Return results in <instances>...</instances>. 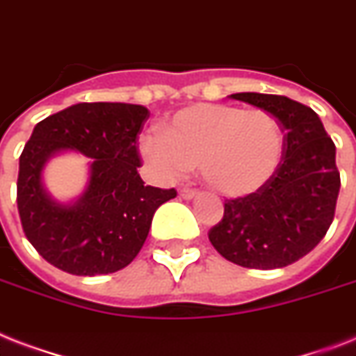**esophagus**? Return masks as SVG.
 <instances>
[{
  "mask_svg": "<svg viewBox=\"0 0 356 356\" xmlns=\"http://www.w3.org/2000/svg\"><path fill=\"white\" fill-rule=\"evenodd\" d=\"M178 193H180V197L186 198V200H191V198L198 197L197 189H189V187H181V189Z\"/></svg>",
  "mask_w": 356,
  "mask_h": 356,
  "instance_id": "1",
  "label": "esophagus"
}]
</instances>
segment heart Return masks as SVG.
<instances>
[{
	"instance_id": "obj_1",
	"label": "heart",
	"mask_w": 356,
	"mask_h": 356,
	"mask_svg": "<svg viewBox=\"0 0 356 356\" xmlns=\"http://www.w3.org/2000/svg\"><path fill=\"white\" fill-rule=\"evenodd\" d=\"M137 148L161 180H176L198 165L213 191L238 198L260 191L277 175L284 131L264 109L197 104L175 113L163 131H143Z\"/></svg>"
}]
</instances>
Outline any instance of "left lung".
I'll return each mask as SVG.
<instances>
[{
  "mask_svg": "<svg viewBox=\"0 0 356 356\" xmlns=\"http://www.w3.org/2000/svg\"><path fill=\"white\" fill-rule=\"evenodd\" d=\"M230 98L277 117L284 156L260 191L225 202V216L209 230V241L222 258L241 267L290 266L323 239L334 219L340 191L334 143L316 111L299 102L260 92Z\"/></svg>",
  "mask_w": 356,
  "mask_h": 356,
  "instance_id": "obj_1",
  "label": "left lung"
}]
</instances>
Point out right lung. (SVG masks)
Masks as SVG:
<instances>
[{
    "label": "right lung",
    "instance_id": "obj_1",
    "mask_svg": "<svg viewBox=\"0 0 356 356\" xmlns=\"http://www.w3.org/2000/svg\"><path fill=\"white\" fill-rule=\"evenodd\" d=\"M150 113L120 102L76 104L35 126L20 156L18 213L27 239L60 271L95 277L134 261L156 209L175 189L145 186L137 135ZM74 149L91 158L90 181L74 203L55 201L43 187L49 159Z\"/></svg>",
    "mask_w": 356,
    "mask_h": 356
}]
</instances>
